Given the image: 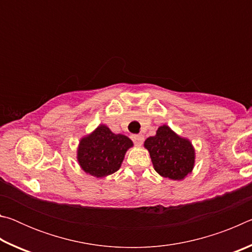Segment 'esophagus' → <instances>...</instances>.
I'll use <instances>...</instances> for the list:
<instances>
[{
  "label": "esophagus",
  "instance_id": "obj_1",
  "mask_svg": "<svg viewBox=\"0 0 252 252\" xmlns=\"http://www.w3.org/2000/svg\"><path fill=\"white\" fill-rule=\"evenodd\" d=\"M132 140H133V142L136 146H141L144 140V136L142 134H133L132 135Z\"/></svg>",
  "mask_w": 252,
  "mask_h": 252
}]
</instances>
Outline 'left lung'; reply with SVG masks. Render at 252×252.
Here are the masks:
<instances>
[{
    "mask_svg": "<svg viewBox=\"0 0 252 252\" xmlns=\"http://www.w3.org/2000/svg\"><path fill=\"white\" fill-rule=\"evenodd\" d=\"M150 152L156 171L164 178L182 180L192 171L194 149L189 140L174 133L168 126H162L155 136L144 142Z\"/></svg>",
    "mask_w": 252,
    "mask_h": 252,
    "instance_id": "left-lung-1",
    "label": "left lung"
}]
</instances>
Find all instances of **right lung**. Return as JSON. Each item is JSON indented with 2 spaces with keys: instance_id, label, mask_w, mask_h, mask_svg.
Instances as JSON below:
<instances>
[{
  "instance_id": "1",
  "label": "right lung",
  "mask_w": 252,
  "mask_h": 252,
  "mask_svg": "<svg viewBox=\"0 0 252 252\" xmlns=\"http://www.w3.org/2000/svg\"><path fill=\"white\" fill-rule=\"evenodd\" d=\"M132 146L127 136L114 134L108 126L101 125L80 141L79 164L84 172L103 178L120 169L126 150Z\"/></svg>"
}]
</instances>
